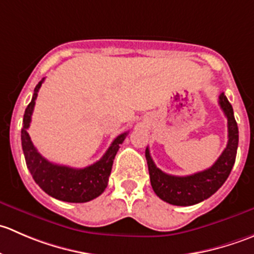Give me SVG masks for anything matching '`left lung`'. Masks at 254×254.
I'll return each mask as SVG.
<instances>
[{
  "label": "left lung",
  "instance_id": "8db88e82",
  "mask_svg": "<svg viewBox=\"0 0 254 254\" xmlns=\"http://www.w3.org/2000/svg\"><path fill=\"white\" fill-rule=\"evenodd\" d=\"M219 104L225 117L227 118L229 141L226 148L210 168L184 177L167 175L156 167L151 158L150 150L146 148L145 156L151 186L156 195L166 203L179 206H189L200 203L217 191L231 173L237 153L238 127L235 120L234 109L224 93L220 94Z\"/></svg>",
  "mask_w": 254,
  "mask_h": 254
}]
</instances>
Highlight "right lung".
I'll return each instance as SVG.
<instances>
[{"mask_svg":"<svg viewBox=\"0 0 254 254\" xmlns=\"http://www.w3.org/2000/svg\"><path fill=\"white\" fill-rule=\"evenodd\" d=\"M43 82L44 78L35 86L32 102L28 104L23 117L20 139L25 163L35 183L50 196L67 203H86L101 195L108 186L113 161L127 132L115 137L103 157L88 167L71 168L50 162L38 152L27 131L32 120L35 99Z\"/></svg>","mask_w":254,"mask_h":254,"instance_id":"obj_1","label":"right lung"}]
</instances>
